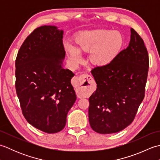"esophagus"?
Here are the masks:
<instances>
[{
    "label": "esophagus",
    "instance_id": "esophagus-1",
    "mask_svg": "<svg viewBox=\"0 0 160 160\" xmlns=\"http://www.w3.org/2000/svg\"><path fill=\"white\" fill-rule=\"evenodd\" d=\"M78 89L77 93L80 97L86 96L90 91L93 83V78L90 75L84 73L76 78Z\"/></svg>",
    "mask_w": 160,
    "mask_h": 160
}]
</instances>
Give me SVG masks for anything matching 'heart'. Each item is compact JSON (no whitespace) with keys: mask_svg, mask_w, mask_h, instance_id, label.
Returning a JSON list of instances; mask_svg holds the SVG:
<instances>
[{"mask_svg":"<svg viewBox=\"0 0 160 160\" xmlns=\"http://www.w3.org/2000/svg\"><path fill=\"white\" fill-rule=\"evenodd\" d=\"M75 42L78 49L73 46H67L69 58L74 65L82 62L80 51L90 52V62L94 65L102 67L109 64L120 52L123 38L118 31L97 29L82 33Z\"/></svg>","mask_w":160,"mask_h":160,"instance_id":"obj_1","label":"heart"}]
</instances>
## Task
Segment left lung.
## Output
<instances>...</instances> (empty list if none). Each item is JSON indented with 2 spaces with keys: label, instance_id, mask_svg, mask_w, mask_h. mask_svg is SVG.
Here are the masks:
<instances>
[{
  "label": "left lung",
  "instance_id": "left-lung-1",
  "mask_svg": "<svg viewBox=\"0 0 160 160\" xmlns=\"http://www.w3.org/2000/svg\"><path fill=\"white\" fill-rule=\"evenodd\" d=\"M131 32L127 49L109 64L91 71L97 89L89 99V119L98 133H115L127 127L144 98L148 54L141 36L132 28Z\"/></svg>",
  "mask_w": 160,
  "mask_h": 160
}]
</instances>
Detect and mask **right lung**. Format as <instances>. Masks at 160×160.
Returning <instances> with one entry per match:
<instances>
[{"instance_id":"1","label":"right lung","mask_w":160,"mask_h":160,"mask_svg":"<svg viewBox=\"0 0 160 160\" xmlns=\"http://www.w3.org/2000/svg\"><path fill=\"white\" fill-rule=\"evenodd\" d=\"M63 31L41 26L30 33L15 61L16 91L24 117L47 133L65 127L67 115L76 100L71 79L74 73L61 65L65 57Z\"/></svg>"}]
</instances>
